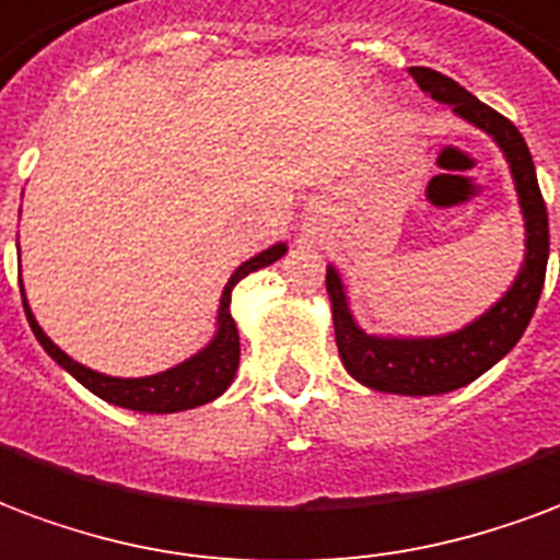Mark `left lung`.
I'll return each instance as SVG.
<instances>
[{
    "instance_id": "1",
    "label": "left lung",
    "mask_w": 560,
    "mask_h": 560,
    "mask_svg": "<svg viewBox=\"0 0 560 560\" xmlns=\"http://www.w3.org/2000/svg\"><path fill=\"white\" fill-rule=\"evenodd\" d=\"M409 73L424 94L451 106L457 118L483 130L499 144L511 168L525 219V258L513 284L480 317L448 335H430V338L368 335L355 323L338 269L332 264L326 267L335 343H338V355L347 374L374 392L428 397L469 385L471 380L487 374L492 364L511 353L516 341L523 338L544 291L546 260H549V217H546L544 196L537 186V172H534V160L523 132L445 73L430 68H409Z\"/></svg>"
}]
</instances>
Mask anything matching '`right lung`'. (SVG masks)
Here are the masks:
<instances>
[{"label": "right lung", "mask_w": 560, "mask_h": 560, "mask_svg": "<svg viewBox=\"0 0 560 560\" xmlns=\"http://www.w3.org/2000/svg\"><path fill=\"white\" fill-rule=\"evenodd\" d=\"M288 252L284 243H276V246L264 248L255 258L243 260L231 279H228L225 291L219 296V312H217V332L213 338L198 350L196 355H189L186 362L168 368V371H160V374L151 376H109L101 374V371H91L77 359H70L59 343L49 341V335L40 329V323L35 320V314L28 308L26 291H23V281H20V293H23V308H26L28 326L32 332L40 341V347L47 350L52 362H59L65 371H68L77 383H82L89 388L91 395H97L106 404H115V407L136 409V412H184V409L205 407L210 400H217L228 385L234 383V374H237L240 364V335L237 323L231 317V291L237 288V281H243L248 272L255 269H264L269 264H276Z\"/></svg>", "instance_id": "right-lung-1"}]
</instances>
